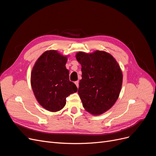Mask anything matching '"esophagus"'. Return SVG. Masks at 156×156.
<instances>
[{
	"mask_svg": "<svg viewBox=\"0 0 156 156\" xmlns=\"http://www.w3.org/2000/svg\"><path fill=\"white\" fill-rule=\"evenodd\" d=\"M75 85L77 86V88H79V81H75Z\"/></svg>",
	"mask_w": 156,
	"mask_h": 156,
	"instance_id": "obj_1",
	"label": "esophagus"
}]
</instances>
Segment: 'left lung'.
Masks as SVG:
<instances>
[{
  "mask_svg": "<svg viewBox=\"0 0 156 156\" xmlns=\"http://www.w3.org/2000/svg\"><path fill=\"white\" fill-rule=\"evenodd\" d=\"M75 56L81 65L78 94L83 107L92 115H101L110 109L119 96L123 79L121 69L105 51L79 52Z\"/></svg>",
  "mask_w": 156,
  "mask_h": 156,
  "instance_id": "8db88e82",
  "label": "left lung"
}]
</instances>
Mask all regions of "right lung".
<instances>
[{
    "mask_svg": "<svg viewBox=\"0 0 156 156\" xmlns=\"http://www.w3.org/2000/svg\"><path fill=\"white\" fill-rule=\"evenodd\" d=\"M68 58L57 51H47L37 60L32 68L30 82L33 92L46 110L56 112L66 105V99L77 88L69 81L66 68Z\"/></svg>",
    "mask_w": 156,
    "mask_h": 156,
    "instance_id": "obj_1",
    "label": "right lung"
}]
</instances>
